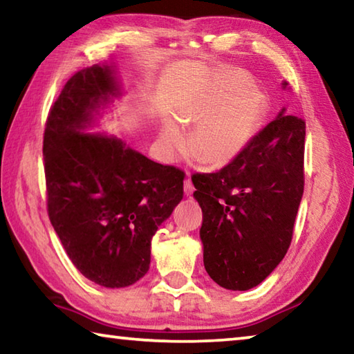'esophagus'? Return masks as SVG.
I'll return each instance as SVG.
<instances>
[{
	"mask_svg": "<svg viewBox=\"0 0 354 354\" xmlns=\"http://www.w3.org/2000/svg\"><path fill=\"white\" fill-rule=\"evenodd\" d=\"M194 190H195L194 184H192L190 178L187 176V178H185V181H184V194H185V196H190L192 194H194Z\"/></svg>",
	"mask_w": 354,
	"mask_h": 354,
	"instance_id": "34e87169",
	"label": "esophagus"
}]
</instances>
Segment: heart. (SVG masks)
Listing matches in <instances>:
<instances>
[{"mask_svg": "<svg viewBox=\"0 0 354 354\" xmlns=\"http://www.w3.org/2000/svg\"><path fill=\"white\" fill-rule=\"evenodd\" d=\"M245 77L226 70L215 75L203 91L179 109V122L165 118L160 128V147L169 159L185 149L207 167L232 162L250 145L259 127L261 103L257 95L245 88Z\"/></svg>", "mask_w": 354, "mask_h": 354, "instance_id": "obj_1", "label": "heart"}]
</instances>
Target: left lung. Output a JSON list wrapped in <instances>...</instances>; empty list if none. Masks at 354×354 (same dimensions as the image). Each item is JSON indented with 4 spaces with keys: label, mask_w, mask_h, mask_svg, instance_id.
Instances as JSON below:
<instances>
[{
    "label": "left lung",
    "mask_w": 354,
    "mask_h": 354,
    "mask_svg": "<svg viewBox=\"0 0 354 354\" xmlns=\"http://www.w3.org/2000/svg\"><path fill=\"white\" fill-rule=\"evenodd\" d=\"M304 137L303 120L283 107L231 164L192 176L205 268L225 289H253L289 250L304 187Z\"/></svg>",
    "instance_id": "left-lung-1"
}]
</instances>
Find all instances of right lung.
<instances>
[{"label":"right lung","mask_w":354,"mask_h":354,"mask_svg":"<svg viewBox=\"0 0 354 354\" xmlns=\"http://www.w3.org/2000/svg\"><path fill=\"white\" fill-rule=\"evenodd\" d=\"M122 95L113 62L77 71L48 113L44 136L51 225L77 270L109 289L145 277L151 239L184 194L181 170L115 136L86 133Z\"/></svg>","instance_id":"add662e5"}]
</instances>
